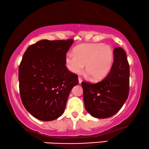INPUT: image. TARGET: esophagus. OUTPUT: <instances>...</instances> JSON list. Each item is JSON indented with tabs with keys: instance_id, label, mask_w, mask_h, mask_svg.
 Masks as SVG:
<instances>
[{
	"instance_id": "1",
	"label": "esophagus",
	"mask_w": 149,
	"mask_h": 149,
	"mask_svg": "<svg viewBox=\"0 0 149 149\" xmlns=\"http://www.w3.org/2000/svg\"><path fill=\"white\" fill-rule=\"evenodd\" d=\"M82 81H83V80H82L81 77H79V84H81V82H82Z\"/></svg>"
}]
</instances>
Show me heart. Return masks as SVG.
Segmentation results:
<instances>
[{
  "instance_id": "1",
  "label": "heart",
  "mask_w": 149,
  "mask_h": 149,
  "mask_svg": "<svg viewBox=\"0 0 149 149\" xmlns=\"http://www.w3.org/2000/svg\"><path fill=\"white\" fill-rule=\"evenodd\" d=\"M74 53L65 56V65L72 73H80L84 69L93 81L103 79L109 74L113 61L112 48L103 43L86 44L77 46Z\"/></svg>"
}]
</instances>
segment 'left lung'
<instances>
[{"mask_svg":"<svg viewBox=\"0 0 149 149\" xmlns=\"http://www.w3.org/2000/svg\"><path fill=\"white\" fill-rule=\"evenodd\" d=\"M84 100L87 111L97 118H107L123 107L129 92V65L125 51L120 47L113 50L111 70L101 81H83Z\"/></svg>","mask_w":149,"mask_h":149,"instance_id":"obj_1","label":"left lung"}]
</instances>
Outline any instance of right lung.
Listing matches in <instances>:
<instances>
[{
  "mask_svg": "<svg viewBox=\"0 0 149 149\" xmlns=\"http://www.w3.org/2000/svg\"><path fill=\"white\" fill-rule=\"evenodd\" d=\"M72 39L43 40L29 46L19 65L20 98L25 109L40 120L51 121L64 111L78 76L65 66Z\"/></svg>",
  "mask_w": 149,
  "mask_h": 149,
  "instance_id": "add662e5",
  "label": "right lung"
}]
</instances>
